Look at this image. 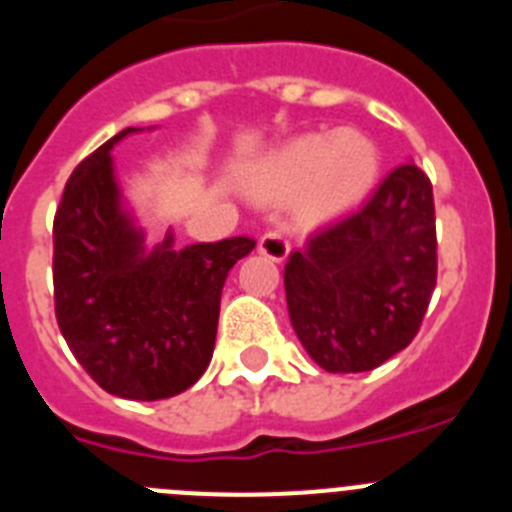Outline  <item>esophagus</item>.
Returning <instances> with one entry per match:
<instances>
[{
  "label": "esophagus",
  "mask_w": 512,
  "mask_h": 512,
  "mask_svg": "<svg viewBox=\"0 0 512 512\" xmlns=\"http://www.w3.org/2000/svg\"><path fill=\"white\" fill-rule=\"evenodd\" d=\"M259 253L271 261H284L289 253V241L279 230H266L259 238Z\"/></svg>",
  "instance_id": "34e87169"
}]
</instances>
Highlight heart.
I'll return each instance as SVG.
<instances>
[{
  "mask_svg": "<svg viewBox=\"0 0 512 512\" xmlns=\"http://www.w3.org/2000/svg\"><path fill=\"white\" fill-rule=\"evenodd\" d=\"M382 171V156L359 130H328L292 138L253 169L248 189L256 200L279 202L300 192L307 223L354 210L369 197Z\"/></svg>",
  "mask_w": 512,
  "mask_h": 512,
  "instance_id": "heart-1",
  "label": "heart"
}]
</instances>
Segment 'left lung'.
<instances>
[{
	"label": "left lung",
	"mask_w": 512,
	"mask_h": 512,
	"mask_svg": "<svg viewBox=\"0 0 512 512\" xmlns=\"http://www.w3.org/2000/svg\"><path fill=\"white\" fill-rule=\"evenodd\" d=\"M431 179L410 161L284 266L289 320L325 372H369L410 346L436 287Z\"/></svg>",
	"instance_id": "obj_1"
}]
</instances>
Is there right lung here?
I'll return each mask as SVG.
<instances>
[{
  "instance_id": "obj_1",
  "label": "right lung",
  "mask_w": 512,
  "mask_h": 512,
  "mask_svg": "<svg viewBox=\"0 0 512 512\" xmlns=\"http://www.w3.org/2000/svg\"><path fill=\"white\" fill-rule=\"evenodd\" d=\"M125 128L74 169L53 220L56 320L84 372L110 395L164 400L205 374L220 295L235 261L256 241L238 235L153 251L122 207L112 146Z\"/></svg>"
}]
</instances>
